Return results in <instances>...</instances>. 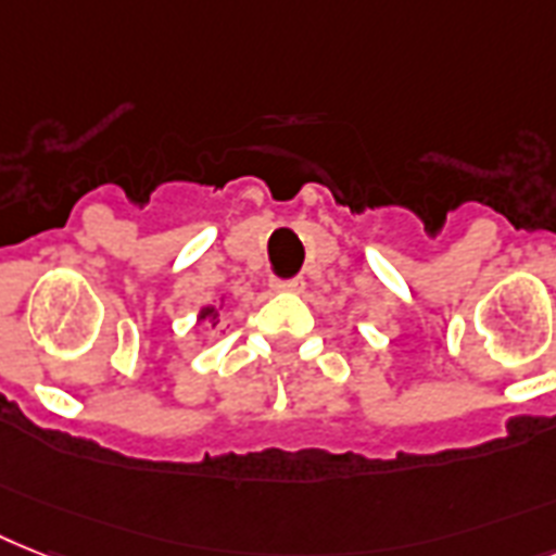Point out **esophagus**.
<instances>
[{
    "mask_svg": "<svg viewBox=\"0 0 556 556\" xmlns=\"http://www.w3.org/2000/svg\"><path fill=\"white\" fill-rule=\"evenodd\" d=\"M270 288H274V291L300 293L302 288H305V279H302V277H293V279H274V282H270Z\"/></svg>",
    "mask_w": 556,
    "mask_h": 556,
    "instance_id": "obj_1",
    "label": "esophagus"
}]
</instances>
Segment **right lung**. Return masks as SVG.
Returning a JSON list of instances; mask_svg holds the SVG:
<instances>
[{
	"mask_svg": "<svg viewBox=\"0 0 556 556\" xmlns=\"http://www.w3.org/2000/svg\"><path fill=\"white\" fill-rule=\"evenodd\" d=\"M216 317H219V314H216V305H207V308L200 311V319H202V323H205V319H211V323L216 325Z\"/></svg>",
	"mask_w": 556,
	"mask_h": 556,
	"instance_id": "add662e5",
	"label": "right lung"
}]
</instances>
